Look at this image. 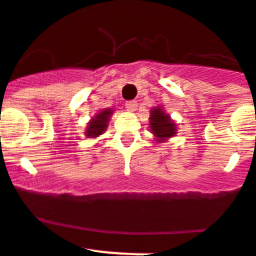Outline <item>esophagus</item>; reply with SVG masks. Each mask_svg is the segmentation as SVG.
Here are the masks:
<instances>
[{"mask_svg":"<svg viewBox=\"0 0 256 256\" xmlns=\"http://www.w3.org/2000/svg\"><path fill=\"white\" fill-rule=\"evenodd\" d=\"M126 108H128V110H130V112H134V110H136V106H138V103L135 100H128L126 102Z\"/></svg>","mask_w":256,"mask_h":256,"instance_id":"1","label":"esophagus"}]
</instances>
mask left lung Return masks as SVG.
I'll return each instance as SVG.
<instances>
[{"mask_svg":"<svg viewBox=\"0 0 256 256\" xmlns=\"http://www.w3.org/2000/svg\"><path fill=\"white\" fill-rule=\"evenodd\" d=\"M150 128L156 140L165 142L176 134V124L166 114L162 106H154L150 110Z\"/></svg>","mask_w":256,"mask_h":256,"instance_id":"obj_1","label":"left lung"}]
</instances>
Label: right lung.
Instances as JSON below:
<instances>
[{"mask_svg":"<svg viewBox=\"0 0 256 256\" xmlns=\"http://www.w3.org/2000/svg\"><path fill=\"white\" fill-rule=\"evenodd\" d=\"M113 110L106 108V110H100L98 114L94 116V118H91L88 122V126L86 128L85 135L88 138H96L102 135L106 131L108 122H110V116H112Z\"/></svg>","mask_w":256,"mask_h":256,"instance_id":"1","label":"right lung"}]
</instances>
